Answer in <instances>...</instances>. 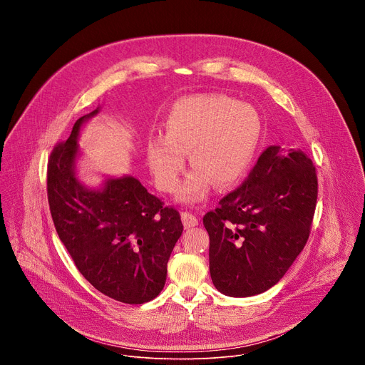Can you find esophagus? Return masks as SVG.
<instances>
[{
	"instance_id": "obj_1",
	"label": "esophagus",
	"mask_w": 365,
	"mask_h": 365,
	"mask_svg": "<svg viewBox=\"0 0 365 365\" xmlns=\"http://www.w3.org/2000/svg\"><path fill=\"white\" fill-rule=\"evenodd\" d=\"M182 222H183V227L189 230L197 225V218L190 212H182Z\"/></svg>"
}]
</instances>
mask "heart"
<instances>
[{"instance_id":"obj_1","label":"heart","mask_w":365,"mask_h":365,"mask_svg":"<svg viewBox=\"0 0 365 365\" xmlns=\"http://www.w3.org/2000/svg\"><path fill=\"white\" fill-rule=\"evenodd\" d=\"M165 137L151 134L145 158L154 183L173 192L185 168L193 169L178 190V200L199 202L212 183L235 185L248 170L262 137V118L248 103L227 95H200L179 101L168 114Z\"/></svg>"}]
</instances>
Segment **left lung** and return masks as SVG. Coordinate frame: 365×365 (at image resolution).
I'll list each match as a JSON object with an SVG mask.
<instances>
[{"mask_svg": "<svg viewBox=\"0 0 365 365\" xmlns=\"http://www.w3.org/2000/svg\"><path fill=\"white\" fill-rule=\"evenodd\" d=\"M318 199V178L300 148L267 147L245 182L203 217L214 286L231 297L273 287L302 252Z\"/></svg>", "mask_w": 365, "mask_h": 365, "instance_id": "obj_1", "label": "left lung"}]
</instances>
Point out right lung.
Segmentation results:
<instances>
[{
	"mask_svg": "<svg viewBox=\"0 0 365 365\" xmlns=\"http://www.w3.org/2000/svg\"><path fill=\"white\" fill-rule=\"evenodd\" d=\"M101 107L81 117L47 168V199L58 235L82 276L101 293L128 304L158 296L183 225L131 175L107 176L91 187L78 176L82 127Z\"/></svg>",
	"mask_w": 365,
	"mask_h": 365,
	"instance_id": "1",
	"label": "right lung"
}]
</instances>
